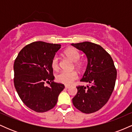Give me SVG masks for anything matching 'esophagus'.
Returning <instances> with one entry per match:
<instances>
[{"instance_id": "obj_1", "label": "esophagus", "mask_w": 132, "mask_h": 132, "mask_svg": "<svg viewBox=\"0 0 132 132\" xmlns=\"http://www.w3.org/2000/svg\"><path fill=\"white\" fill-rule=\"evenodd\" d=\"M69 87V86H65V89H68Z\"/></svg>"}]
</instances>
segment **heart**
<instances>
[{"mask_svg": "<svg viewBox=\"0 0 132 132\" xmlns=\"http://www.w3.org/2000/svg\"><path fill=\"white\" fill-rule=\"evenodd\" d=\"M64 55L68 59L75 63V66L76 68H80L81 67V63L78 61L79 60L80 54L76 49L74 48H69L66 49L64 52ZM51 67L54 70H57L59 68L58 57L56 56H54L51 61ZM56 80L59 82L65 84V85H71L73 82L78 78V75L76 72H61L56 76Z\"/></svg>", "mask_w": 132, "mask_h": 132, "instance_id": "heart-1", "label": "heart"}]
</instances>
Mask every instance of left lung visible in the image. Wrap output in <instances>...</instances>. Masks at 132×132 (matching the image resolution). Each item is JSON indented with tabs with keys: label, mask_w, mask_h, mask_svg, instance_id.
I'll return each instance as SVG.
<instances>
[{
	"label": "left lung",
	"mask_w": 132,
	"mask_h": 132,
	"mask_svg": "<svg viewBox=\"0 0 132 132\" xmlns=\"http://www.w3.org/2000/svg\"><path fill=\"white\" fill-rule=\"evenodd\" d=\"M71 45L82 51L87 57V67L81 81L90 84L77 87L72 104L82 112L93 113L109 99L116 84L117 70L110 54L100 45L89 42Z\"/></svg>",
	"instance_id": "1"
}]
</instances>
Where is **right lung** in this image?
Returning <instances> with one entry per match:
<instances>
[{
  "instance_id": "obj_1",
  "label": "right lung",
  "mask_w": 132,
  "mask_h": 132,
  "mask_svg": "<svg viewBox=\"0 0 132 132\" xmlns=\"http://www.w3.org/2000/svg\"><path fill=\"white\" fill-rule=\"evenodd\" d=\"M61 48L60 44L35 42L19 52L13 65L14 86L22 102L37 112H45L56 104L64 88L54 82L51 61ZM45 82L50 86H45Z\"/></svg>"
}]
</instances>
